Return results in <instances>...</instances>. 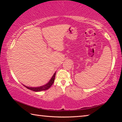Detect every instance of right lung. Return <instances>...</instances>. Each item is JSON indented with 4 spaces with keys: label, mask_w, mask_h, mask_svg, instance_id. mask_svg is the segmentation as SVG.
<instances>
[{
    "label": "right lung",
    "mask_w": 122,
    "mask_h": 122,
    "mask_svg": "<svg viewBox=\"0 0 122 122\" xmlns=\"http://www.w3.org/2000/svg\"><path fill=\"white\" fill-rule=\"evenodd\" d=\"M56 73V72L54 73V74H53V76L51 77V80H49V82L46 84H45V85L41 86H37V87H30V86H25L24 84L23 86H25L26 88L28 89L34 91V92H41V91H43V90H46L47 89H48L50 88L51 86H52L54 82Z\"/></svg>",
    "instance_id": "1"
}]
</instances>
